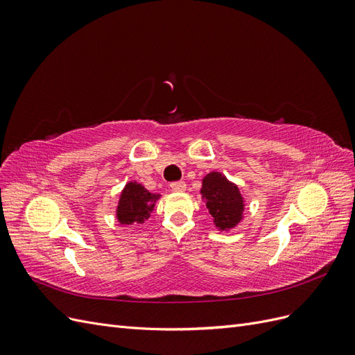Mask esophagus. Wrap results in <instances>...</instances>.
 Instances as JSON below:
<instances>
[{
	"label": "esophagus",
	"mask_w": 355,
	"mask_h": 355,
	"mask_svg": "<svg viewBox=\"0 0 355 355\" xmlns=\"http://www.w3.org/2000/svg\"><path fill=\"white\" fill-rule=\"evenodd\" d=\"M170 188L175 192H184L187 189V184L184 180H179V182H173V184L170 185Z\"/></svg>",
	"instance_id": "obj_1"
}]
</instances>
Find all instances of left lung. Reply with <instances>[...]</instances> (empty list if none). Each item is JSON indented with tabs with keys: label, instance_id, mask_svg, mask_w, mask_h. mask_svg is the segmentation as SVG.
<instances>
[{
	"label": "left lung",
	"instance_id": "1",
	"mask_svg": "<svg viewBox=\"0 0 355 355\" xmlns=\"http://www.w3.org/2000/svg\"><path fill=\"white\" fill-rule=\"evenodd\" d=\"M206 207L213 222L220 231L231 230L243 218L244 200L237 185H234L218 171H211L202 179L201 188Z\"/></svg>",
	"mask_w": 355,
	"mask_h": 355
}]
</instances>
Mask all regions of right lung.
Returning <instances> with one entry per match:
<instances>
[{
	"instance_id": "1",
	"label": "right lung",
	"mask_w": 355,
	"mask_h": 355,
	"mask_svg": "<svg viewBox=\"0 0 355 355\" xmlns=\"http://www.w3.org/2000/svg\"><path fill=\"white\" fill-rule=\"evenodd\" d=\"M158 198V194H151L141 184L128 182L121 192L116 207L118 222L121 225L144 223L154 210V202Z\"/></svg>"
}]
</instances>
